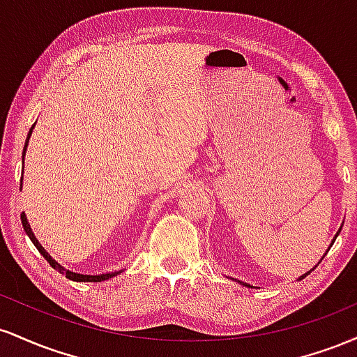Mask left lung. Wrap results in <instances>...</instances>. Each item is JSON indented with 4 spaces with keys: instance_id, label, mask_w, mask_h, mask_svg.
I'll list each match as a JSON object with an SVG mask.
<instances>
[{
    "instance_id": "8db88e82",
    "label": "left lung",
    "mask_w": 357,
    "mask_h": 357,
    "mask_svg": "<svg viewBox=\"0 0 357 357\" xmlns=\"http://www.w3.org/2000/svg\"><path fill=\"white\" fill-rule=\"evenodd\" d=\"M341 230H342V227L339 228V231H337V233H335V236H334V238H333V241H331V247H333V243H334V241H335V238H337V236H339V233H341ZM331 247H329V248H331ZM329 248H327V250H329ZM322 258H324V257H322ZM322 258H321V260H322ZM315 267H317V265H315ZM315 267H314V268H315ZM314 268H312V270H314ZM312 270H309V272H305L304 275H301V277H298V280H302V278H305L307 275H309L310 272H312ZM236 282H240V280H236ZM240 284L243 285V287H252V285H250V284H247V282H240Z\"/></svg>"
}]
</instances>
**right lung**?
I'll return each mask as SVG.
<instances>
[{"label": "right lung", "instance_id": "1", "mask_svg": "<svg viewBox=\"0 0 357 357\" xmlns=\"http://www.w3.org/2000/svg\"><path fill=\"white\" fill-rule=\"evenodd\" d=\"M35 124H36V122H35ZM35 124L31 126L30 132H28V136H26V141H24V147H23V165H24V154H26L28 141H30V137H31V132H33V129H35ZM22 188H23V178H22V184H20V190H22ZM22 223H23V230L26 231V235L30 236V240H31V241H33V245H35V247H36V250H38V252L42 253V255L45 257V260H47L48 264H50L53 268H55V270H59V272L61 273V275H65V277H67L68 280H73V282H104V280H109V278H112V277L119 275V273H122V270H119V272L100 273V275H84V273H77V272H72V270H67V268L63 267V265H60L59 261L55 260V258H52L50 253H48L47 250H45V248L42 247V243H40V241L36 240L35 233L31 231V227H30V223H28V220H26V215H24V211L22 213Z\"/></svg>", "mask_w": 357, "mask_h": 357}]
</instances>
